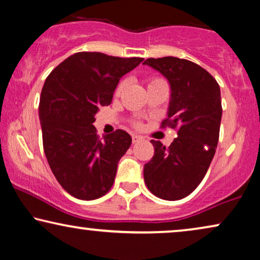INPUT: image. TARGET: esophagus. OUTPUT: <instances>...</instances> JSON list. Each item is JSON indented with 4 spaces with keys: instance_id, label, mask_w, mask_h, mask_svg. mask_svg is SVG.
<instances>
[{
    "instance_id": "obj_1",
    "label": "esophagus",
    "mask_w": 260,
    "mask_h": 260,
    "mask_svg": "<svg viewBox=\"0 0 260 260\" xmlns=\"http://www.w3.org/2000/svg\"><path fill=\"white\" fill-rule=\"evenodd\" d=\"M142 140H144V139L139 137V135H133V137H132V141H133V144H138V142H140Z\"/></svg>"
}]
</instances>
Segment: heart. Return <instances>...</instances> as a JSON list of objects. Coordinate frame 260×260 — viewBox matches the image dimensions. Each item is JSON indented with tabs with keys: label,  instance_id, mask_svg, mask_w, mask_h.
Segmentation results:
<instances>
[{
	"label": "heart",
	"instance_id": "1",
	"mask_svg": "<svg viewBox=\"0 0 260 260\" xmlns=\"http://www.w3.org/2000/svg\"><path fill=\"white\" fill-rule=\"evenodd\" d=\"M162 81H165V80L164 79H161V78H156V76H154V78H151L148 80V87L149 86H153V85H155V83H159V82H162ZM125 86H126V81L125 80H122L121 82L119 83L118 85V87H116V89H115V93L116 94H120L123 90V88H125ZM134 127H137V128H141V122H139V121H135L134 123Z\"/></svg>",
	"mask_w": 260,
	"mask_h": 260
}]
</instances>
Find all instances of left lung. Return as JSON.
Wrapping results in <instances>:
<instances>
[{
	"instance_id": "8db88e82",
	"label": "left lung",
	"mask_w": 260,
	"mask_h": 260,
	"mask_svg": "<svg viewBox=\"0 0 260 260\" xmlns=\"http://www.w3.org/2000/svg\"><path fill=\"white\" fill-rule=\"evenodd\" d=\"M144 64L170 82L168 118L161 128L178 132L170 147L151 140L154 155L145 164V184L160 199L179 200L198 187L214 156L222 114L220 88L206 69L185 58L151 57Z\"/></svg>"
}]
</instances>
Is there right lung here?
Segmentation results:
<instances>
[{"instance_id":"add662e5","label":"right lung","mask_w":260,"mask_h":260,"mask_svg":"<svg viewBox=\"0 0 260 260\" xmlns=\"http://www.w3.org/2000/svg\"><path fill=\"white\" fill-rule=\"evenodd\" d=\"M142 60L80 52L46 79L39 105L43 149L58 184L75 198L98 199L114 184L132 138L122 129L100 138L94 115L111 105L119 80Z\"/></svg>"}]
</instances>
